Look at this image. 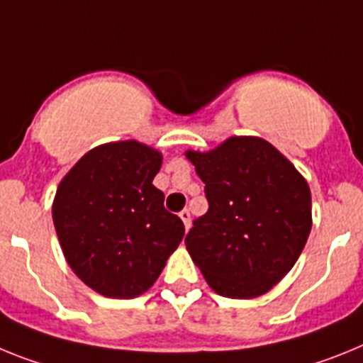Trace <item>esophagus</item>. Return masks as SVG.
Instances as JSON below:
<instances>
[{
  "label": "esophagus",
  "instance_id": "obj_1",
  "mask_svg": "<svg viewBox=\"0 0 363 363\" xmlns=\"http://www.w3.org/2000/svg\"><path fill=\"white\" fill-rule=\"evenodd\" d=\"M179 217H181L182 219V223H184V228L186 230H190V226H191V217H190V210H182L181 213H179Z\"/></svg>",
  "mask_w": 363,
  "mask_h": 363
}]
</instances>
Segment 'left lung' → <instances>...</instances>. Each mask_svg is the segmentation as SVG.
Here are the masks:
<instances>
[{"label": "left lung", "mask_w": 363, "mask_h": 363, "mask_svg": "<svg viewBox=\"0 0 363 363\" xmlns=\"http://www.w3.org/2000/svg\"><path fill=\"white\" fill-rule=\"evenodd\" d=\"M186 157L208 199V212L184 239L194 263L220 296L269 292L294 267L311 234L307 181L259 137H230L216 150H190Z\"/></svg>", "instance_id": "1"}]
</instances>
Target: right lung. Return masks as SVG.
<instances>
[{"mask_svg":"<svg viewBox=\"0 0 363 363\" xmlns=\"http://www.w3.org/2000/svg\"><path fill=\"white\" fill-rule=\"evenodd\" d=\"M162 155L137 140L93 147L62 179L52 203L60 247L72 272L107 298H137L184 238L153 186Z\"/></svg>","mask_w":363,"mask_h":363,"instance_id":"right-lung-1","label":"right lung"}]
</instances>
